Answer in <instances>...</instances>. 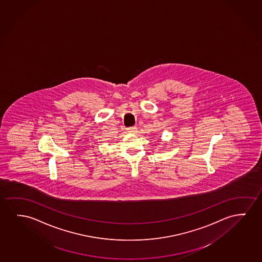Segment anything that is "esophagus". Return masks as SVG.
<instances>
[{
	"label": "esophagus",
	"mask_w": 262,
	"mask_h": 262,
	"mask_svg": "<svg viewBox=\"0 0 262 262\" xmlns=\"http://www.w3.org/2000/svg\"><path fill=\"white\" fill-rule=\"evenodd\" d=\"M126 131H127L128 133H135V132L137 131V127H136V126H130V127L126 128Z\"/></svg>",
	"instance_id": "esophagus-1"
}]
</instances>
